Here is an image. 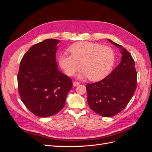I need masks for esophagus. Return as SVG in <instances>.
<instances>
[{"instance_id": "esophagus-1", "label": "esophagus", "mask_w": 152, "mask_h": 152, "mask_svg": "<svg viewBox=\"0 0 152 152\" xmlns=\"http://www.w3.org/2000/svg\"><path fill=\"white\" fill-rule=\"evenodd\" d=\"M73 85L74 86H79V85H80V83L79 82H77V81H74L73 82Z\"/></svg>"}]
</instances>
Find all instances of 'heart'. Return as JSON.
<instances>
[{
  "mask_svg": "<svg viewBox=\"0 0 152 152\" xmlns=\"http://www.w3.org/2000/svg\"><path fill=\"white\" fill-rule=\"evenodd\" d=\"M71 55L61 54L58 58L59 65L69 76H73L80 67V77L91 80L103 79L111 72L115 62V53L112 48L100 44L82 42L68 49Z\"/></svg>",
  "mask_w": 152,
  "mask_h": 152,
  "instance_id": "1",
  "label": "heart"
}]
</instances>
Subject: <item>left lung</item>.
<instances>
[{"instance_id":"obj_1","label":"left lung","mask_w":152,"mask_h":152,"mask_svg":"<svg viewBox=\"0 0 152 152\" xmlns=\"http://www.w3.org/2000/svg\"><path fill=\"white\" fill-rule=\"evenodd\" d=\"M108 40L122 49L121 61L104 79L86 85L90 108L99 115L107 117L115 115L126 107L137 86V72L131 54L122 45Z\"/></svg>"}]
</instances>
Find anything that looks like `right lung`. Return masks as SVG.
<instances>
[{
  "label": "right lung",
  "instance_id": "1",
  "mask_svg": "<svg viewBox=\"0 0 152 152\" xmlns=\"http://www.w3.org/2000/svg\"><path fill=\"white\" fill-rule=\"evenodd\" d=\"M56 39L31 46L20 61L18 87L22 102L35 115L48 117L63 109L72 80L57 68Z\"/></svg>",
  "mask_w": 152,
  "mask_h": 152
}]
</instances>
